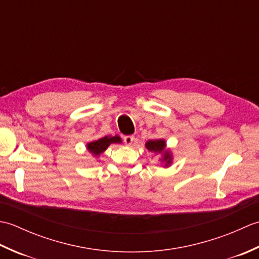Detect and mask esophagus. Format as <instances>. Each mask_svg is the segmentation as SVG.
Masks as SVG:
<instances>
[{"mask_svg": "<svg viewBox=\"0 0 259 259\" xmlns=\"http://www.w3.org/2000/svg\"><path fill=\"white\" fill-rule=\"evenodd\" d=\"M134 140H135L134 136H124V137H123V142H124V144H125L126 146L133 145Z\"/></svg>", "mask_w": 259, "mask_h": 259, "instance_id": "esophagus-1", "label": "esophagus"}]
</instances>
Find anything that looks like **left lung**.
Wrapping results in <instances>:
<instances>
[{"label":"left lung","mask_w":259,"mask_h":259,"mask_svg":"<svg viewBox=\"0 0 259 259\" xmlns=\"http://www.w3.org/2000/svg\"><path fill=\"white\" fill-rule=\"evenodd\" d=\"M146 147H147V149L150 151L161 152V151H163L164 147H166V144H164V140H149L146 144ZM163 160L167 161V163H170V161H171V158H170L168 152L164 153Z\"/></svg>","instance_id":"1"}]
</instances>
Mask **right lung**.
<instances>
[{
    "label": "right lung",
    "instance_id": "obj_1",
    "mask_svg": "<svg viewBox=\"0 0 259 259\" xmlns=\"http://www.w3.org/2000/svg\"><path fill=\"white\" fill-rule=\"evenodd\" d=\"M120 138L118 136L114 137H104V138L99 139L97 141L90 142L88 144V149H89L90 152H92L93 155H100L107 148L110 146V144H114V142H120Z\"/></svg>",
    "mask_w": 259,
    "mask_h": 259
}]
</instances>
